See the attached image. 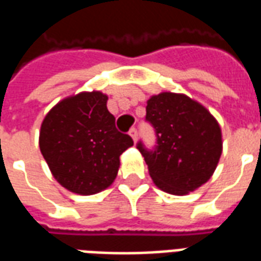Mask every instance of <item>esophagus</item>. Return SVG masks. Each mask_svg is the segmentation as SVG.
<instances>
[{
  "label": "esophagus",
  "mask_w": 261,
  "mask_h": 261,
  "mask_svg": "<svg viewBox=\"0 0 261 261\" xmlns=\"http://www.w3.org/2000/svg\"><path fill=\"white\" fill-rule=\"evenodd\" d=\"M129 136L132 137L133 141L136 143V141H137V130H136V129H135V128L130 129V130H129Z\"/></svg>",
  "instance_id": "obj_1"
}]
</instances>
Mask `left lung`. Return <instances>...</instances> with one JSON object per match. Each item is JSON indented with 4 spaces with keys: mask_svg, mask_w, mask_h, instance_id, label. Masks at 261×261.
Wrapping results in <instances>:
<instances>
[{
    "mask_svg": "<svg viewBox=\"0 0 261 261\" xmlns=\"http://www.w3.org/2000/svg\"><path fill=\"white\" fill-rule=\"evenodd\" d=\"M147 120L158 135L155 151L137 148L155 186L172 195H187L205 185L222 153L218 121L205 106L182 93L163 91L147 101Z\"/></svg>",
    "mask_w": 261,
    "mask_h": 261,
    "instance_id": "left-lung-1",
    "label": "left lung"
}]
</instances>
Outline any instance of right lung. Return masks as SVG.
I'll use <instances>...</instances> for the list:
<instances>
[{"mask_svg":"<svg viewBox=\"0 0 261 261\" xmlns=\"http://www.w3.org/2000/svg\"><path fill=\"white\" fill-rule=\"evenodd\" d=\"M102 91H81L59 101L45 114L39 147L52 176L79 195H93L112 186L120 156L133 145L116 129Z\"/></svg>","mask_w":261,"mask_h":261,"instance_id":"obj_1","label":"right lung"}]
</instances>
